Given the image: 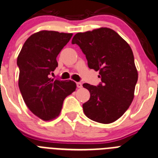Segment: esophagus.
<instances>
[{"mask_svg": "<svg viewBox=\"0 0 158 158\" xmlns=\"http://www.w3.org/2000/svg\"><path fill=\"white\" fill-rule=\"evenodd\" d=\"M77 87L78 88H82V84L81 83V82H77Z\"/></svg>", "mask_w": 158, "mask_h": 158, "instance_id": "1", "label": "esophagus"}]
</instances>
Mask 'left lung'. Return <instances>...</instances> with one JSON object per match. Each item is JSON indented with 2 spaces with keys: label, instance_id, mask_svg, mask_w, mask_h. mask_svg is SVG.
<instances>
[{
  "label": "left lung",
  "instance_id": "1",
  "mask_svg": "<svg viewBox=\"0 0 158 158\" xmlns=\"http://www.w3.org/2000/svg\"><path fill=\"white\" fill-rule=\"evenodd\" d=\"M72 44L85 54L90 69L99 71L102 84H84L89 100L83 104L85 115L97 123L116 121L129 109L134 98L138 72L130 45L109 28L78 32Z\"/></svg>",
  "mask_w": 158,
  "mask_h": 158
}]
</instances>
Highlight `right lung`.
Masks as SVG:
<instances>
[{
	"mask_svg": "<svg viewBox=\"0 0 158 158\" xmlns=\"http://www.w3.org/2000/svg\"><path fill=\"white\" fill-rule=\"evenodd\" d=\"M72 35V33L40 31L27 39L18 56L19 86L24 102L34 115L44 121L59 116L65 98L76 90L73 81L49 77L58 66V54Z\"/></svg>",
	"mask_w": 158,
	"mask_h": 158,
	"instance_id": "right-lung-1",
	"label": "right lung"
}]
</instances>
